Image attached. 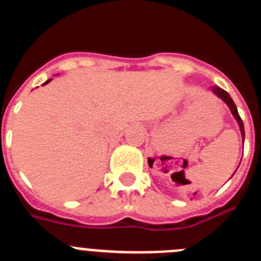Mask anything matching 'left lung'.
<instances>
[{
	"label": "left lung",
	"instance_id": "8db88e82",
	"mask_svg": "<svg viewBox=\"0 0 261 261\" xmlns=\"http://www.w3.org/2000/svg\"><path fill=\"white\" fill-rule=\"evenodd\" d=\"M211 91L217 96V98H220L223 103H226V106L230 108V112L232 114L234 119L237 120V123H238L239 129H241V135H242V140H243V144H244V125H243V121H242L241 116L238 114V110H237V106H235L234 100L231 99V96L229 94L226 93L225 90L221 89L218 86H213L211 87Z\"/></svg>",
	"mask_w": 261,
	"mask_h": 261
}]
</instances>
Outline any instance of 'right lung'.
Instances as JSON below:
<instances>
[{"mask_svg": "<svg viewBox=\"0 0 261 261\" xmlns=\"http://www.w3.org/2000/svg\"><path fill=\"white\" fill-rule=\"evenodd\" d=\"M50 81H52V78H49V80H47V81H45V82H44V84H43V85H47V84H49Z\"/></svg>", "mask_w": 261, "mask_h": 261, "instance_id": "1", "label": "right lung"}]
</instances>
